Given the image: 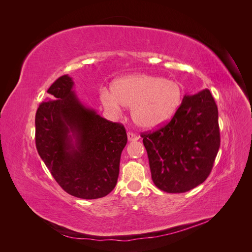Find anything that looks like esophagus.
Returning a JSON list of instances; mask_svg holds the SVG:
<instances>
[{
  "instance_id": "obj_1",
  "label": "esophagus",
  "mask_w": 252,
  "mask_h": 252,
  "mask_svg": "<svg viewBox=\"0 0 252 252\" xmlns=\"http://www.w3.org/2000/svg\"><path fill=\"white\" fill-rule=\"evenodd\" d=\"M127 136H128V141L129 142H135V141H138L140 139V136L134 134L133 132H128Z\"/></svg>"
}]
</instances>
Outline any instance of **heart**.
Wrapping results in <instances>:
<instances>
[{"label":"heart","instance_id":"obj_1","mask_svg":"<svg viewBox=\"0 0 252 252\" xmlns=\"http://www.w3.org/2000/svg\"><path fill=\"white\" fill-rule=\"evenodd\" d=\"M183 87L178 81L151 74H131L112 84V90L102 89L100 101L104 108L119 114L131 107L136 126L155 129L169 122L183 101Z\"/></svg>","mask_w":252,"mask_h":252}]
</instances>
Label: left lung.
Wrapping results in <instances>:
<instances>
[{
    "label": "left lung",
    "mask_w": 252,
    "mask_h": 252,
    "mask_svg": "<svg viewBox=\"0 0 252 252\" xmlns=\"http://www.w3.org/2000/svg\"><path fill=\"white\" fill-rule=\"evenodd\" d=\"M141 136L155 185L169 193L189 191L208 178L220 148L215 98L208 89L185 94L169 123Z\"/></svg>",
    "instance_id": "8db88e82"
}]
</instances>
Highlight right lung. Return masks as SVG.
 <instances>
[{
	"label": "right lung",
	"mask_w": 252,
	"mask_h": 252,
	"mask_svg": "<svg viewBox=\"0 0 252 252\" xmlns=\"http://www.w3.org/2000/svg\"><path fill=\"white\" fill-rule=\"evenodd\" d=\"M68 74L47 90L35 114V145L52 177L67 193L100 199L116 187L121 154L127 143L124 126L84 106Z\"/></svg>",
	"instance_id": "1"
}]
</instances>
